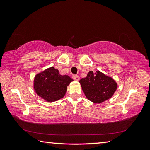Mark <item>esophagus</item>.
Segmentation results:
<instances>
[{"instance_id":"esophagus-1","label":"esophagus","mask_w":150,"mask_h":150,"mask_svg":"<svg viewBox=\"0 0 150 150\" xmlns=\"http://www.w3.org/2000/svg\"><path fill=\"white\" fill-rule=\"evenodd\" d=\"M72 78L74 79V80H75V81H79V79H80V77H79V76H78L77 75H73Z\"/></svg>"}]
</instances>
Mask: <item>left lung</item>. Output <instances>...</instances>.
I'll return each instance as SVG.
<instances>
[{
    "mask_svg": "<svg viewBox=\"0 0 150 150\" xmlns=\"http://www.w3.org/2000/svg\"><path fill=\"white\" fill-rule=\"evenodd\" d=\"M79 82L86 97L95 103H101L109 99L117 88L112 78L99 71H90L87 77L81 79Z\"/></svg>",
    "mask_w": 150,
    "mask_h": 150,
    "instance_id": "obj_1",
    "label": "left lung"
}]
</instances>
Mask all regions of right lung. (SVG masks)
<instances>
[{
    "label": "right lung",
    "instance_id": "obj_1",
    "mask_svg": "<svg viewBox=\"0 0 150 150\" xmlns=\"http://www.w3.org/2000/svg\"><path fill=\"white\" fill-rule=\"evenodd\" d=\"M73 79L68 75H60L59 70L51 67L37 74L34 79V90L37 94L47 102L62 98L67 86Z\"/></svg>",
    "mask_w": 150,
    "mask_h": 150
}]
</instances>
